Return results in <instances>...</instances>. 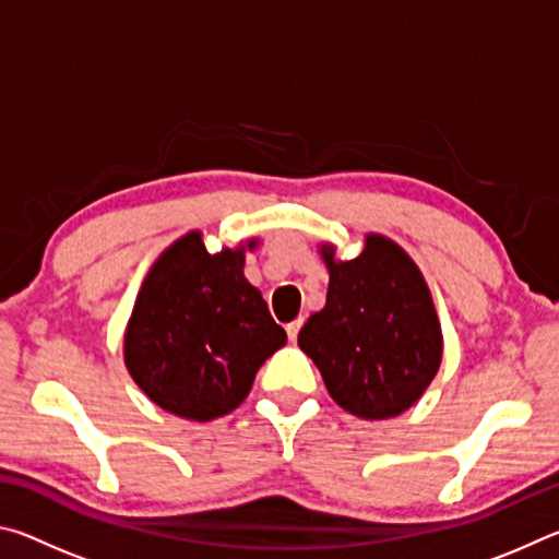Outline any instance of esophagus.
<instances>
[{
    "label": "esophagus",
    "instance_id": "34e87169",
    "mask_svg": "<svg viewBox=\"0 0 559 559\" xmlns=\"http://www.w3.org/2000/svg\"><path fill=\"white\" fill-rule=\"evenodd\" d=\"M300 325H302V320H300V318H298V320H293V323H288V325H286V333H288V340H290V343H296V340H298Z\"/></svg>",
    "mask_w": 559,
    "mask_h": 559
}]
</instances>
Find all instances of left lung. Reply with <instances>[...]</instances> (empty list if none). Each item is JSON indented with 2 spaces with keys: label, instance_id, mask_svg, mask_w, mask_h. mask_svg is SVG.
<instances>
[{
  "label": "left lung",
  "instance_id": "8db88e82",
  "mask_svg": "<svg viewBox=\"0 0 559 559\" xmlns=\"http://www.w3.org/2000/svg\"><path fill=\"white\" fill-rule=\"evenodd\" d=\"M330 283L325 308L300 328L333 400L362 419L409 409L439 372L443 340L427 281L402 246L380 234L353 261L320 249Z\"/></svg>",
  "mask_w": 559,
  "mask_h": 559
}]
</instances>
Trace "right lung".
<instances>
[{
  "label": "right lung",
  "instance_id": "right-lung-1",
  "mask_svg": "<svg viewBox=\"0 0 559 559\" xmlns=\"http://www.w3.org/2000/svg\"><path fill=\"white\" fill-rule=\"evenodd\" d=\"M210 253L200 231L163 251L126 330V367L165 412L212 421L239 406L259 367L286 345L261 290L243 278V251Z\"/></svg>",
  "mask_w": 559,
  "mask_h": 559
}]
</instances>
